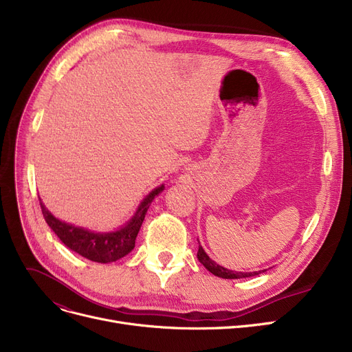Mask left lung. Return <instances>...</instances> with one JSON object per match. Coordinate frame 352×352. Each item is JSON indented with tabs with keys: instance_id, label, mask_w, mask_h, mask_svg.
Here are the masks:
<instances>
[{
	"instance_id": "left-lung-1",
	"label": "left lung",
	"mask_w": 352,
	"mask_h": 352,
	"mask_svg": "<svg viewBox=\"0 0 352 352\" xmlns=\"http://www.w3.org/2000/svg\"><path fill=\"white\" fill-rule=\"evenodd\" d=\"M197 256H198V261L204 265L210 272H212L214 275L219 276V278H226V280H238V278H247V276H254V275H258L264 272L265 270L263 271H255V272H238V271H231V270H227L224 267L218 265L217 263H214L211 258L207 255V252L202 250V247L199 245L198 247V252H197Z\"/></svg>"
}]
</instances>
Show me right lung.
Instances as JSON below:
<instances>
[{"label":"right lung","mask_w":352,"mask_h":352,"mask_svg":"<svg viewBox=\"0 0 352 352\" xmlns=\"http://www.w3.org/2000/svg\"><path fill=\"white\" fill-rule=\"evenodd\" d=\"M164 190V186L153 190L140 204L134 217L128 221L126 226L114 232H94L88 231L81 227L64 223L58 218H55L41 202L40 206L43 215L47 221L48 227L57 234V236L64 243L65 247L74 252L80 254L89 261L108 264L114 263L120 258L131 252L135 247V238L142 226L145 214L150 208L153 199Z\"/></svg>","instance_id":"add662e5"}]
</instances>
